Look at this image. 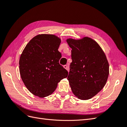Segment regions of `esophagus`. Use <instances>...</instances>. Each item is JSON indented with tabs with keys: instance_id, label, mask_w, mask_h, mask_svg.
<instances>
[{
	"instance_id": "obj_1",
	"label": "esophagus",
	"mask_w": 127,
	"mask_h": 127,
	"mask_svg": "<svg viewBox=\"0 0 127 127\" xmlns=\"http://www.w3.org/2000/svg\"><path fill=\"white\" fill-rule=\"evenodd\" d=\"M64 68L66 69L67 70L69 71V67H68V66H67V65H64Z\"/></svg>"
}]
</instances>
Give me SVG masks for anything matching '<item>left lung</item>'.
Segmentation results:
<instances>
[{
    "mask_svg": "<svg viewBox=\"0 0 127 127\" xmlns=\"http://www.w3.org/2000/svg\"><path fill=\"white\" fill-rule=\"evenodd\" d=\"M71 50L72 62L67 79L75 96L82 100L94 97L106 84L109 64L104 52L90 37L66 40Z\"/></svg>",
    "mask_w": 127,
    "mask_h": 127,
    "instance_id": "8db88e82",
    "label": "left lung"
}]
</instances>
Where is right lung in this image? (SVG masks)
Listing matches in <instances>:
<instances>
[{
    "instance_id": "obj_1",
    "label": "right lung",
    "mask_w": 127,
    "mask_h": 127,
    "mask_svg": "<svg viewBox=\"0 0 127 127\" xmlns=\"http://www.w3.org/2000/svg\"><path fill=\"white\" fill-rule=\"evenodd\" d=\"M59 37L53 34H39L27 44L19 65L21 78L33 95L44 97L55 91L58 83L66 78L67 70L59 63Z\"/></svg>"
}]
</instances>
